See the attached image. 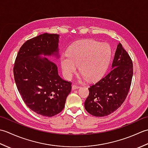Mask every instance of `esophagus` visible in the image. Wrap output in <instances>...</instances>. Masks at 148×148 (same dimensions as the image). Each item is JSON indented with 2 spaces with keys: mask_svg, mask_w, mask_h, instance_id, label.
Returning <instances> with one entry per match:
<instances>
[{
  "mask_svg": "<svg viewBox=\"0 0 148 148\" xmlns=\"http://www.w3.org/2000/svg\"><path fill=\"white\" fill-rule=\"evenodd\" d=\"M79 88H80V86L79 85H76V84H73V85H72V89L74 90Z\"/></svg>",
  "mask_w": 148,
  "mask_h": 148,
  "instance_id": "34e87169",
  "label": "esophagus"
}]
</instances>
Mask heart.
Listing matches in <instances>:
<instances>
[{
    "instance_id": "1",
    "label": "heart",
    "mask_w": 148,
    "mask_h": 148,
    "mask_svg": "<svg viewBox=\"0 0 148 148\" xmlns=\"http://www.w3.org/2000/svg\"><path fill=\"white\" fill-rule=\"evenodd\" d=\"M111 50L108 44L95 40L83 39L75 42L67 49V55L60 58L63 74L70 79L77 70L83 79L93 81L105 73L111 58Z\"/></svg>"
}]
</instances>
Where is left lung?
Instances as JSON below:
<instances>
[{"instance_id": "8db88e82", "label": "left lung", "mask_w": 148, "mask_h": 148, "mask_svg": "<svg viewBox=\"0 0 148 148\" xmlns=\"http://www.w3.org/2000/svg\"><path fill=\"white\" fill-rule=\"evenodd\" d=\"M133 76V63L126 50L119 43L111 70L88 88L84 108L90 114L102 117L118 109L129 92Z\"/></svg>"}]
</instances>
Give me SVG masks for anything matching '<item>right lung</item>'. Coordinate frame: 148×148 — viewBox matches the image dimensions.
Listing matches in <instances>:
<instances>
[{"instance_id":"1","label":"right lung","mask_w":148,"mask_h":148,"mask_svg":"<svg viewBox=\"0 0 148 148\" xmlns=\"http://www.w3.org/2000/svg\"><path fill=\"white\" fill-rule=\"evenodd\" d=\"M59 35L45 33L21 46L13 67L19 93L27 107L43 116L60 112L71 91V83L59 76L57 66L40 55L58 58Z\"/></svg>"}]
</instances>
